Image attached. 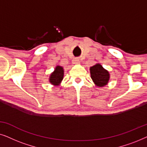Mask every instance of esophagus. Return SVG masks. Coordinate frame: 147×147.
Listing matches in <instances>:
<instances>
[{"mask_svg":"<svg viewBox=\"0 0 147 147\" xmlns=\"http://www.w3.org/2000/svg\"><path fill=\"white\" fill-rule=\"evenodd\" d=\"M73 63L74 64H79L80 63V59H74V60H73Z\"/></svg>","mask_w":147,"mask_h":147,"instance_id":"34e87169","label":"esophagus"}]
</instances>
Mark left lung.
Here are the masks:
<instances>
[{
  "label": "left lung",
  "instance_id": "1",
  "mask_svg": "<svg viewBox=\"0 0 147 147\" xmlns=\"http://www.w3.org/2000/svg\"><path fill=\"white\" fill-rule=\"evenodd\" d=\"M90 76L92 81L97 87H104L110 80V75L108 70L102 67L100 63H96L90 67Z\"/></svg>",
  "mask_w": 147,
  "mask_h": 147
}]
</instances>
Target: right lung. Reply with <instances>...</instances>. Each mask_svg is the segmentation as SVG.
Wrapping results in <instances>:
<instances>
[{
    "mask_svg": "<svg viewBox=\"0 0 147 147\" xmlns=\"http://www.w3.org/2000/svg\"><path fill=\"white\" fill-rule=\"evenodd\" d=\"M64 69L63 67L60 65H57L54 71L50 74L49 82L50 84L55 86H59L63 79Z\"/></svg>",
    "mask_w": 147,
    "mask_h": 147,
    "instance_id": "1",
    "label": "right lung"
}]
</instances>
